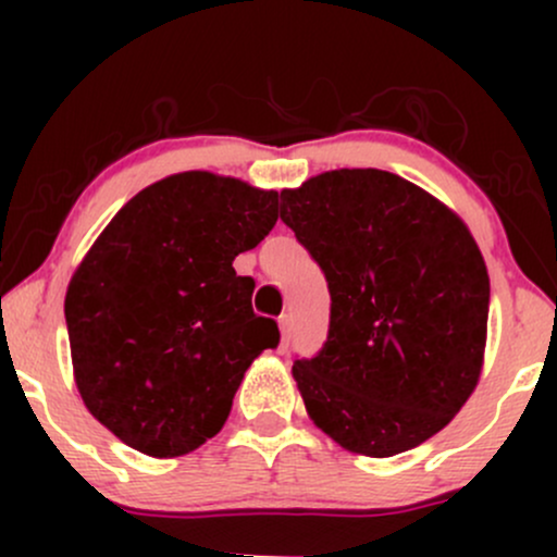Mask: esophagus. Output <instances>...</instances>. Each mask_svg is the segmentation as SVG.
<instances>
[{
    "label": "esophagus",
    "mask_w": 557,
    "mask_h": 557,
    "mask_svg": "<svg viewBox=\"0 0 557 557\" xmlns=\"http://www.w3.org/2000/svg\"><path fill=\"white\" fill-rule=\"evenodd\" d=\"M290 330H293V319H290V314H283L280 317V332H283L285 343H287V337H290Z\"/></svg>",
    "instance_id": "34e87169"
}]
</instances>
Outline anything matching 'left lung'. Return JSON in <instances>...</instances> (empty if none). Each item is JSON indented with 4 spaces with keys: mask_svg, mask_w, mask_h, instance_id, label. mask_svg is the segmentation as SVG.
Returning <instances> with one entry per match:
<instances>
[{
    "mask_svg": "<svg viewBox=\"0 0 557 557\" xmlns=\"http://www.w3.org/2000/svg\"><path fill=\"white\" fill-rule=\"evenodd\" d=\"M280 220L330 287L322 350L296 359L306 411L345 450L398 456L474 393L490 277L461 216L385 170H332L285 188Z\"/></svg>",
    "mask_w": 557,
    "mask_h": 557,
    "instance_id": "1",
    "label": "left lung"
}]
</instances>
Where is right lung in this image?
Here are the masks:
<instances>
[{"label": "right lung", "mask_w": 557, "mask_h": 557, "mask_svg": "<svg viewBox=\"0 0 557 557\" xmlns=\"http://www.w3.org/2000/svg\"><path fill=\"white\" fill-rule=\"evenodd\" d=\"M277 222V190L181 172L112 216L65 296L75 385L94 419L133 450L175 458L222 430L274 319L253 314L233 270Z\"/></svg>", "instance_id": "1"}]
</instances>
